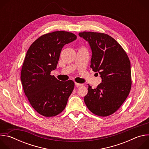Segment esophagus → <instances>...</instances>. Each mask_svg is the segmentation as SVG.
I'll return each mask as SVG.
<instances>
[{
  "label": "esophagus",
  "instance_id": "1",
  "mask_svg": "<svg viewBox=\"0 0 149 149\" xmlns=\"http://www.w3.org/2000/svg\"><path fill=\"white\" fill-rule=\"evenodd\" d=\"M75 86H77V87L83 86L82 84H79V83H77V82H75Z\"/></svg>",
  "mask_w": 149,
  "mask_h": 149
}]
</instances>
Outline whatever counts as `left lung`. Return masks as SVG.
Listing matches in <instances>:
<instances>
[{"mask_svg": "<svg viewBox=\"0 0 149 149\" xmlns=\"http://www.w3.org/2000/svg\"><path fill=\"white\" fill-rule=\"evenodd\" d=\"M79 36L88 42L92 51L90 67L102 79L96 88L88 86L84 102L93 114L109 116L121 107L130 93V61L121 46L107 34L83 32Z\"/></svg>", "mask_w": 149, "mask_h": 149, "instance_id": "left-lung-1", "label": "left lung"}]
</instances>
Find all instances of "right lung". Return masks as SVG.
<instances>
[{
	"mask_svg": "<svg viewBox=\"0 0 149 149\" xmlns=\"http://www.w3.org/2000/svg\"><path fill=\"white\" fill-rule=\"evenodd\" d=\"M76 39L69 32L48 33L35 40L27 51L20 79L32 107L42 116H55L66 107L74 82L61 81L51 72L56 68L63 47Z\"/></svg>",
	"mask_w": 149,
	"mask_h": 149,
	"instance_id": "add662e5",
	"label": "right lung"
}]
</instances>
